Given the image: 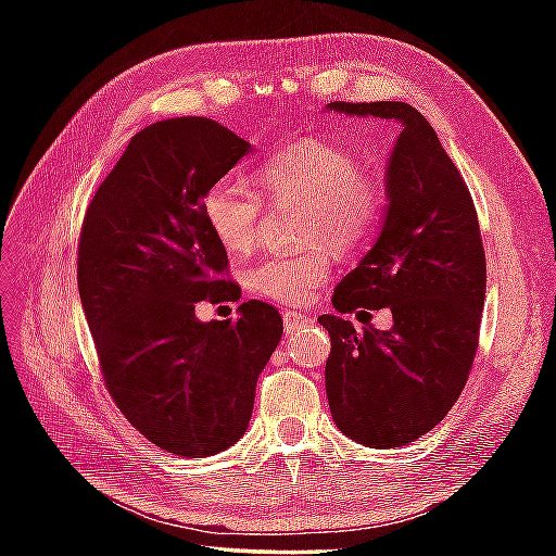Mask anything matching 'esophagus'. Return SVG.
<instances>
[{
	"mask_svg": "<svg viewBox=\"0 0 556 556\" xmlns=\"http://www.w3.org/2000/svg\"><path fill=\"white\" fill-rule=\"evenodd\" d=\"M311 323H313L311 315H305V313H296V311H287V313H285V329H287V334L299 332L301 327L311 325Z\"/></svg>",
	"mask_w": 556,
	"mask_h": 556,
	"instance_id": "1",
	"label": "esophagus"
}]
</instances>
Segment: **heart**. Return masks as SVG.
Wrapping results in <instances>:
<instances>
[{
	"instance_id": "obj_1",
	"label": "heart",
	"mask_w": 556,
	"mask_h": 556,
	"mask_svg": "<svg viewBox=\"0 0 556 556\" xmlns=\"http://www.w3.org/2000/svg\"><path fill=\"white\" fill-rule=\"evenodd\" d=\"M257 186L275 205L305 207V241L327 239L341 251L361 245L380 227L387 191L377 174L361 169L349 150L323 140L291 146L265 160ZM265 200L241 179H219L207 188L203 212L210 231L229 253L251 251ZM332 255L317 243L301 255L260 257L243 269V287L275 303H301L325 285Z\"/></svg>"
}]
</instances>
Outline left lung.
<instances>
[{"instance_id":"1","label":"left lung","mask_w":556,"mask_h":556,"mask_svg":"<svg viewBox=\"0 0 556 556\" xmlns=\"http://www.w3.org/2000/svg\"><path fill=\"white\" fill-rule=\"evenodd\" d=\"M327 110L401 124L382 231L332 296L337 313L389 308L394 325L356 332L339 315L317 317L332 339L325 387L337 428L358 444L394 448L430 432L466 387L488 281L478 212L434 128L410 104Z\"/></svg>"}]
</instances>
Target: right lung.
Returning a JSON list of instances; mask_svg holds the SVG:
<instances>
[{
	"instance_id": "obj_1",
	"label": "right lung",
	"mask_w": 556,
	"mask_h": 556,
	"mask_svg": "<svg viewBox=\"0 0 556 556\" xmlns=\"http://www.w3.org/2000/svg\"><path fill=\"white\" fill-rule=\"evenodd\" d=\"M251 150L205 116L150 124L83 217L78 293L104 384L126 420L176 456L203 458L241 440L285 332L263 301L241 303L236 323L195 317L198 301L229 289L203 200Z\"/></svg>"
}]
</instances>
